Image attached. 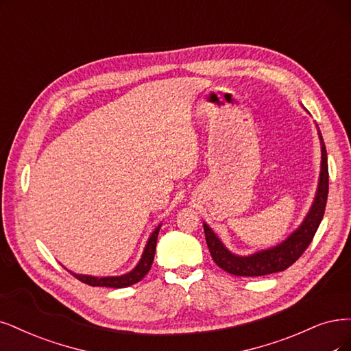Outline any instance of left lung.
I'll list each match as a JSON object with an SVG mask.
<instances>
[{"mask_svg":"<svg viewBox=\"0 0 351 351\" xmlns=\"http://www.w3.org/2000/svg\"><path fill=\"white\" fill-rule=\"evenodd\" d=\"M319 140H321L319 184H318L315 201L313 206H311V211L304 219L302 226L298 228L288 240H285L283 243L276 245V247L265 250V252H258L247 257H240L230 253L224 247L223 243L219 241L218 237L214 234L213 230L206 224H204L205 240H206V244H208L210 253L217 266L228 271L231 275L254 278V276H265L270 274H276V271L287 270L302 256V253L308 249L311 241H313L315 232L321 224L324 213H326L327 197H328L327 150H326V145H324L321 133H319Z\"/></svg>","mask_w":351,"mask_h":351,"instance_id":"8db88e82","label":"left lung"}]
</instances>
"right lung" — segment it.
<instances>
[{"label":"right lung","mask_w":351,"mask_h":351,"mask_svg":"<svg viewBox=\"0 0 351 351\" xmlns=\"http://www.w3.org/2000/svg\"><path fill=\"white\" fill-rule=\"evenodd\" d=\"M159 230L160 226L153 231V234L150 236L147 245L145 249V253L141 256V261L138 265L130 271L127 275L123 276H112V278H94V276H86V275H76L71 274L77 279L86 285H90V287H106V288H127L132 287V285L140 282L143 278L147 275V271L152 267L153 258H154V252H156V243H158V236H159Z\"/></svg>","instance_id":"right-lung-1"}]
</instances>
